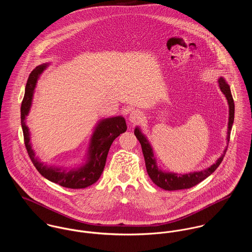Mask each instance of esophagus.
Wrapping results in <instances>:
<instances>
[{"mask_svg":"<svg viewBox=\"0 0 252 252\" xmlns=\"http://www.w3.org/2000/svg\"><path fill=\"white\" fill-rule=\"evenodd\" d=\"M142 118H143V114L140 110H136V109L132 110L129 114V121L132 124H136V123L140 122L142 120Z\"/></svg>","mask_w":252,"mask_h":252,"instance_id":"esophagus-1","label":"esophagus"}]
</instances>
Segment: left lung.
Wrapping results in <instances>:
<instances>
[{
	"label": "left lung",
	"mask_w": 252,
	"mask_h": 252,
	"mask_svg": "<svg viewBox=\"0 0 252 252\" xmlns=\"http://www.w3.org/2000/svg\"><path fill=\"white\" fill-rule=\"evenodd\" d=\"M218 83H219V88H220L221 92L224 94V96L227 100V103H228V107H229V117H228V127H227V137H226L227 145H226L223 153L221 154V156L216 160V163H214L209 168L204 169L202 171L190 172L187 174H179V173L164 171L157 164V160L154 155L152 145L147 140V137L144 135L142 129L139 126H137L135 128L134 133L142 145L147 174L151 180L160 188L169 190V191H173V190L187 189L192 186H195L196 184L200 183L201 181H203L208 177H210L216 171L217 167L220 165V163L222 162V160L225 156L227 147H228V143L230 141V134H231L232 126L234 123L235 104H234V100H233V97L231 94L230 86H229L228 82L226 81V79L223 76H221L218 79Z\"/></svg>",
	"instance_id": "8db88e82"
}]
</instances>
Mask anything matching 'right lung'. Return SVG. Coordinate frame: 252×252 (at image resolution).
<instances>
[{"label":"right lung","instance_id":"1","mask_svg":"<svg viewBox=\"0 0 252 252\" xmlns=\"http://www.w3.org/2000/svg\"><path fill=\"white\" fill-rule=\"evenodd\" d=\"M49 64L50 63H44L36 67L30 73L26 84L25 95L21 104V126L25 145L34 166L43 178L67 188H85L100 179L106 165L110 145L120 134L127 130L126 121L122 115L99 120L94 127L85 157L80 165L66 168L47 165L41 162L39 158L36 157L33 148L31 133L26 124V117L32 108L36 82Z\"/></svg>","mask_w":252,"mask_h":252}]
</instances>
